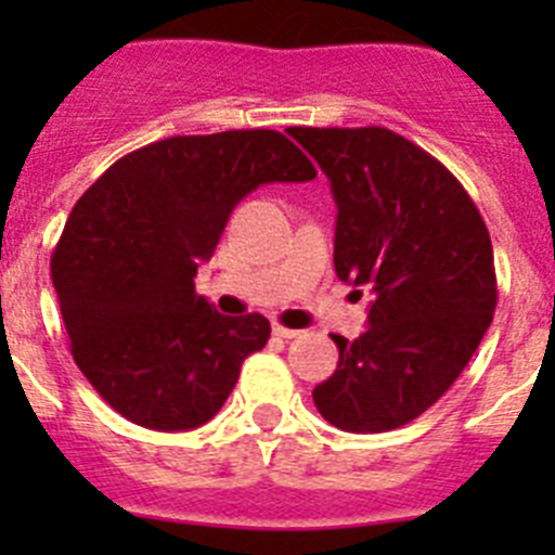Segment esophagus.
Returning a JSON list of instances; mask_svg holds the SVG:
<instances>
[{
  "instance_id": "obj_1",
  "label": "esophagus",
  "mask_w": 555,
  "mask_h": 555,
  "mask_svg": "<svg viewBox=\"0 0 555 555\" xmlns=\"http://www.w3.org/2000/svg\"><path fill=\"white\" fill-rule=\"evenodd\" d=\"M272 333L278 338H297V336H302V331H292V327H283V325H274Z\"/></svg>"
}]
</instances>
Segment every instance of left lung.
Here are the masks:
<instances>
[{
  "mask_svg": "<svg viewBox=\"0 0 555 555\" xmlns=\"http://www.w3.org/2000/svg\"><path fill=\"white\" fill-rule=\"evenodd\" d=\"M331 180L338 281L370 286V327L331 333L336 372L313 389L350 434L400 428L455 384L492 325L498 278L489 230L434 155L386 127H288Z\"/></svg>",
  "mask_w": 555,
  "mask_h": 555,
  "instance_id": "left-lung-1",
  "label": "left lung"
}]
</instances>
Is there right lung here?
<instances>
[{"instance_id": "obj_1", "label": "right lung", "mask_w": 555, "mask_h": 555, "mask_svg": "<svg viewBox=\"0 0 555 555\" xmlns=\"http://www.w3.org/2000/svg\"><path fill=\"white\" fill-rule=\"evenodd\" d=\"M313 178L283 132L228 130L141 146L77 199L52 283L75 364L111 409L152 430L199 428L222 409L272 327L199 297V261L249 191Z\"/></svg>"}]
</instances>
